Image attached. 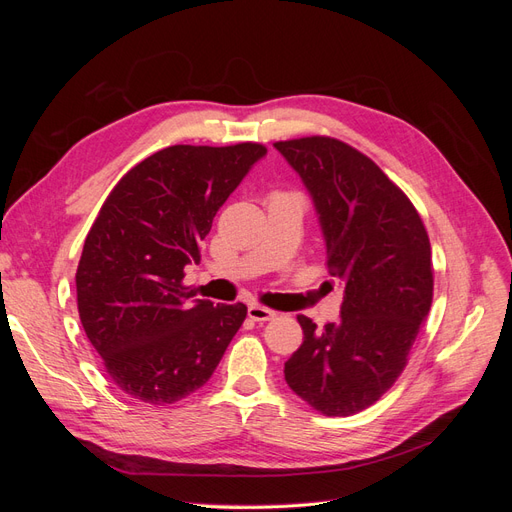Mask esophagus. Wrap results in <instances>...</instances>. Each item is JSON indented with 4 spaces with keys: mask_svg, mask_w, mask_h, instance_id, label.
<instances>
[{
    "mask_svg": "<svg viewBox=\"0 0 512 512\" xmlns=\"http://www.w3.org/2000/svg\"><path fill=\"white\" fill-rule=\"evenodd\" d=\"M247 316H250L254 322H267L275 318V312H271V309L262 305H250L247 307Z\"/></svg>",
    "mask_w": 512,
    "mask_h": 512,
    "instance_id": "1",
    "label": "esophagus"
}]
</instances>
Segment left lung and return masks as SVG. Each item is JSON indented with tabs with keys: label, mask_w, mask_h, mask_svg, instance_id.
I'll use <instances>...</instances> for the list:
<instances>
[{
	"label": "left lung",
	"mask_w": 512,
	"mask_h": 512,
	"mask_svg": "<svg viewBox=\"0 0 512 512\" xmlns=\"http://www.w3.org/2000/svg\"><path fill=\"white\" fill-rule=\"evenodd\" d=\"M312 196L327 265L344 290L337 322L297 316L303 344L290 389L327 416H350L395 384L433 297L431 245L408 196L361 151L329 136L273 145Z\"/></svg>",
	"instance_id": "8db88e82"
}]
</instances>
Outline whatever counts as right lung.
<instances>
[{
  "label": "right lung",
  "mask_w": 512,
  "mask_h": 512,
  "mask_svg": "<svg viewBox=\"0 0 512 512\" xmlns=\"http://www.w3.org/2000/svg\"><path fill=\"white\" fill-rule=\"evenodd\" d=\"M258 143L166 147L128 170L83 245L76 301L87 339L123 393L175 404L207 384L247 316L181 286L215 213L252 166Z\"/></svg>",
  "instance_id": "obj_1"
}]
</instances>
